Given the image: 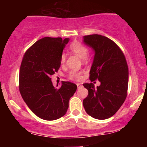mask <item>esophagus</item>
Wrapping results in <instances>:
<instances>
[{
    "mask_svg": "<svg viewBox=\"0 0 147 147\" xmlns=\"http://www.w3.org/2000/svg\"><path fill=\"white\" fill-rule=\"evenodd\" d=\"M77 87H78V88L82 86V85H81V84H79V83H77Z\"/></svg>",
    "mask_w": 147,
    "mask_h": 147,
    "instance_id": "34e87169",
    "label": "esophagus"
}]
</instances>
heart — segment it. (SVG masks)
Instances as JSON below:
<instances>
[{"label":"heart","instance_id":"heart-1","mask_svg":"<svg viewBox=\"0 0 147 147\" xmlns=\"http://www.w3.org/2000/svg\"><path fill=\"white\" fill-rule=\"evenodd\" d=\"M70 50L72 53L80 57L83 61H86L88 58V48L85 45L79 41H74L70 45ZM66 60V55L65 54H62L60 58V61L61 64H64ZM69 78L72 80L79 81L82 78V73L80 72L72 70L69 73Z\"/></svg>","mask_w":147,"mask_h":147}]
</instances>
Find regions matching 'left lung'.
<instances>
[{
	"instance_id": "left-lung-1",
	"label": "left lung",
	"mask_w": 147,
	"mask_h": 147,
	"mask_svg": "<svg viewBox=\"0 0 147 147\" xmlns=\"http://www.w3.org/2000/svg\"><path fill=\"white\" fill-rule=\"evenodd\" d=\"M83 42L95 52L90 81L98 79L101 83L97 88L92 83L83 84L88 90L84 107L92 117L108 119L119 110L127 95L129 68L125 57L115 42L102 35L84 36Z\"/></svg>"
}]
</instances>
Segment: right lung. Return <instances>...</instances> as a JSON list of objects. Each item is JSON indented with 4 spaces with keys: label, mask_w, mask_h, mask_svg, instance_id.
I'll return each mask as SVG.
<instances>
[{
    "label": "right lung",
    "mask_w": 147,
    "mask_h": 147,
    "mask_svg": "<svg viewBox=\"0 0 147 147\" xmlns=\"http://www.w3.org/2000/svg\"><path fill=\"white\" fill-rule=\"evenodd\" d=\"M69 41V38L44 37L27 50L22 60L21 95L30 110L45 120H55L66 113L69 100L77 90V85L69 82H62L56 88L50 78L58 71L61 56Z\"/></svg>",
    "instance_id": "add662e5"
}]
</instances>
